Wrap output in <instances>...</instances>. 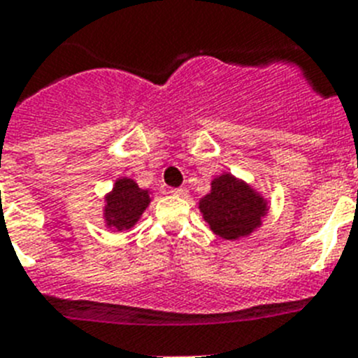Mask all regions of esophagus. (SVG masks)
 <instances>
[{
  "label": "esophagus",
  "mask_w": 358,
  "mask_h": 358,
  "mask_svg": "<svg viewBox=\"0 0 358 358\" xmlns=\"http://www.w3.org/2000/svg\"><path fill=\"white\" fill-rule=\"evenodd\" d=\"M170 194L177 195V197H188V189H185V188H172V189H170Z\"/></svg>",
  "instance_id": "1"
}]
</instances>
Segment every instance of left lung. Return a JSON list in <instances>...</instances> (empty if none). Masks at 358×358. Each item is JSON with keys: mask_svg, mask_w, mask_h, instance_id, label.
<instances>
[{"mask_svg": "<svg viewBox=\"0 0 358 358\" xmlns=\"http://www.w3.org/2000/svg\"><path fill=\"white\" fill-rule=\"evenodd\" d=\"M199 208L215 235L226 240L249 235L267 211L264 199L229 173L211 182V194L199 202Z\"/></svg>", "mask_w": 358, "mask_h": 358, "instance_id": "obj_1", "label": "left lung"}]
</instances>
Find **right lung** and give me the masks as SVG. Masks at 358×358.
I'll return each mask as SVG.
<instances>
[{
    "label": "right lung",
    "mask_w": 358,
    "mask_h": 358,
    "mask_svg": "<svg viewBox=\"0 0 358 358\" xmlns=\"http://www.w3.org/2000/svg\"><path fill=\"white\" fill-rule=\"evenodd\" d=\"M106 204V222L107 226L116 227L118 231L131 229L145 208L148 206L150 197H148L147 189L138 188L132 179H120L116 181L115 188L107 195Z\"/></svg>",
    "instance_id": "right-lung-1"
}]
</instances>
